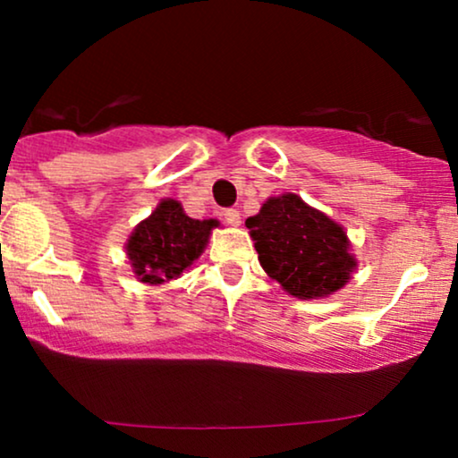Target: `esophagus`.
<instances>
[{
    "label": "esophagus",
    "instance_id": "esophagus-1",
    "mask_svg": "<svg viewBox=\"0 0 458 458\" xmlns=\"http://www.w3.org/2000/svg\"><path fill=\"white\" fill-rule=\"evenodd\" d=\"M223 216H225V223L231 225V227H240V225H242L240 212L233 210V208H229V210H225Z\"/></svg>",
    "mask_w": 458,
    "mask_h": 458
}]
</instances>
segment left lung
I'll return each mask as SVG.
<instances>
[{
    "label": "left lung",
    "mask_w": 458,
    "mask_h": 458,
    "mask_svg": "<svg viewBox=\"0 0 458 458\" xmlns=\"http://www.w3.org/2000/svg\"><path fill=\"white\" fill-rule=\"evenodd\" d=\"M246 227L265 274L297 299L329 297L357 269L342 225L295 193L269 197Z\"/></svg>",
    "instance_id": "8db88e82"
}]
</instances>
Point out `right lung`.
<instances>
[{
  "instance_id": "right-lung-1",
  "label": "right lung",
  "mask_w": 458,
  "mask_h": 458,
  "mask_svg": "<svg viewBox=\"0 0 458 458\" xmlns=\"http://www.w3.org/2000/svg\"><path fill=\"white\" fill-rule=\"evenodd\" d=\"M216 227V218L195 220L186 216L180 201L161 199L148 218L135 225L125 244L133 276L150 286L180 278L201 257Z\"/></svg>"
}]
</instances>
